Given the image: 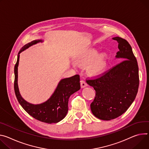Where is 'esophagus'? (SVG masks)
<instances>
[{
    "label": "esophagus",
    "mask_w": 149,
    "mask_h": 149,
    "mask_svg": "<svg viewBox=\"0 0 149 149\" xmlns=\"http://www.w3.org/2000/svg\"><path fill=\"white\" fill-rule=\"evenodd\" d=\"M80 84H81V88H84V87H87L88 85H87V84L86 83V82L85 81H84V80H81L80 81Z\"/></svg>",
    "instance_id": "1"
}]
</instances>
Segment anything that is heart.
<instances>
[{
	"label": "heart",
	"mask_w": 149,
	"mask_h": 149,
	"mask_svg": "<svg viewBox=\"0 0 149 149\" xmlns=\"http://www.w3.org/2000/svg\"><path fill=\"white\" fill-rule=\"evenodd\" d=\"M79 63L83 65L90 64L88 68V72L93 75H97L104 72L107 67V55L102 53L98 56L96 50L89 53L78 60Z\"/></svg>",
	"instance_id": "b5f03b06"
}]
</instances>
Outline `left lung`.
Listing matches in <instances>:
<instances>
[{"mask_svg":"<svg viewBox=\"0 0 149 149\" xmlns=\"http://www.w3.org/2000/svg\"><path fill=\"white\" fill-rule=\"evenodd\" d=\"M112 39L118 43L116 58L124 61L101 77L86 81L96 91L91 111L96 118L104 120L125 112L136 99L139 86V66L131 46L123 38Z\"/></svg>","mask_w":149,"mask_h":149,"instance_id":"left-lung-1","label":"left lung"}]
</instances>
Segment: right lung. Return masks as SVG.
Segmentation results:
<instances>
[{
    "instance_id": "add662e5",
    "label": "right lung",
    "mask_w": 149,
    "mask_h": 149,
    "mask_svg": "<svg viewBox=\"0 0 149 149\" xmlns=\"http://www.w3.org/2000/svg\"><path fill=\"white\" fill-rule=\"evenodd\" d=\"M43 42L42 40H35L26 44L19 50L14 68V90L17 100L23 109L37 120L47 124L57 123L62 120L68 111V100L72 94L80 89L79 76L74 75L62 79L50 97L40 104H32L24 100L19 93L18 85V67L19 54L30 46Z\"/></svg>"
}]
</instances>
